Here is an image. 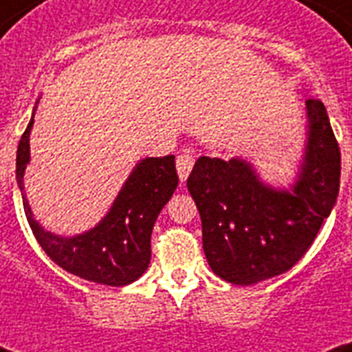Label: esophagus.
<instances>
[{
	"label": "esophagus",
	"instance_id": "esophagus-1",
	"mask_svg": "<svg viewBox=\"0 0 352 352\" xmlns=\"http://www.w3.org/2000/svg\"><path fill=\"white\" fill-rule=\"evenodd\" d=\"M193 164H195V159H193V155L182 153L177 157V173H179V179L181 182H184L190 175V171H192Z\"/></svg>",
	"mask_w": 352,
	"mask_h": 352
}]
</instances>
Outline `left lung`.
Segmentation results:
<instances>
[{
	"label": "left lung",
	"mask_w": 352,
	"mask_h": 352,
	"mask_svg": "<svg viewBox=\"0 0 352 352\" xmlns=\"http://www.w3.org/2000/svg\"><path fill=\"white\" fill-rule=\"evenodd\" d=\"M305 106V149L289 188L265 182L241 157H199L188 177L206 261L228 283L254 285L290 270L336 204L338 142L322 102L311 98Z\"/></svg>",
	"instance_id": "8db88e82"
}]
</instances>
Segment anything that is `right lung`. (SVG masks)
Wrapping results in <instances>:
<instances>
[{
	"mask_svg": "<svg viewBox=\"0 0 352 352\" xmlns=\"http://www.w3.org/2000/svg\"><path fill=\"white\" fill-rule=\"evenodd\" d=\"M36 106L16 155V181L36 241L58 267L78 278L109 287H124L137 281L146 272L151 259V230L155 221L179 184L175 157L166 155L140 160L126 179L109 212L91 230L69 237L52 234L34 219L23 193V175L30 160L29 137L34 124Z\"/></svg>",
	"mask_w": 352,
	"mask_h": 352,
	"instance_id": "add662e5",
	"label": "right lung"
}]
</instances>
